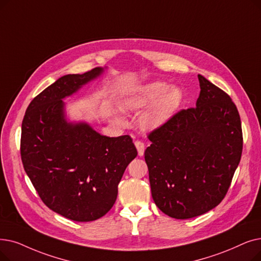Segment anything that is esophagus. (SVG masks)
Listing matches in <instances>:
<instances>
[{
	"mask_svg": "<svg viewBox=\"0 0 261 261\" xmlns=\"http://www.w3.org/2000/svg\"><path fill=\"white\" fill-rule=\"evenodd\" d=\"M134 144H135V147H137V149H138L139 155L142 156V155L144 154V151H145V146H144V144H143L142 142H140V141H137Z\"/></svg>",
	"mask_w": 261,
	"mask_h": 261,
	"instance_id": "34e87169",
	"label": "esophagus"
}]
</instances>
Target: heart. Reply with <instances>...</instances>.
Wrapping results in <instances>:
<instances>
[{
  "label": "heart",
  "mask_w": 261,
  "mask_h": 261,
  "mask_svg": "<svg viewBox=\"0 0 261 261\" xmlns=\"http://www.w3.org/2000/svg\"><path fill=\"white\" fill-rule=\"evenodd\" d=\"M184 100V94L177 86L164 81H152L133 87L124 97V106L132 111L148 108L141 123L145 129L154 130L162 127L173 117Z\"/></svg>",
  "instance_id": "heart-1"
}]
</instances>
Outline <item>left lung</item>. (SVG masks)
<instances>
[{
	"label": "left lung",
	"mask_w": 261,
	"mask_h": 261,
	"mask_svg": "<svg viewBox=\"0 0 261 261\" xmlns=\"http://www.w3.org/2000/svg\"><path fill=\"white\" fill-rule=\"evenodd\" d=\"M196 108L182 110L148 139L145 150L151 195L174 219L206 213L223 200L239 165L242 129L230 97L198 74Z\"/></svg>",
	"instance_id": "left-lung-1"
}]
</instances>
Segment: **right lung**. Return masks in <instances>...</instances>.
Returning a JSON list of instances; mask_svg holds the SVG:
<instances>
[{
    "instance_id": "1",
    "label": "right lung",
    "mask_w": 261,
    "mask_h": 261,
    "mask_svg": "<svg viewBox=\"0 0 261 261\" xmlns=\"http://www.w3.org/2000/svg\"><path fill=\"white\" fill-rule=\"evenodd\" d=\"M107 69L66 74L32 100L22 121L21 159L44 205L75 222H90L115 203L118 184L138 155L129 135L110 138L86 121L67 119L64 99Z\"/></svg>"
}]
</instances>
